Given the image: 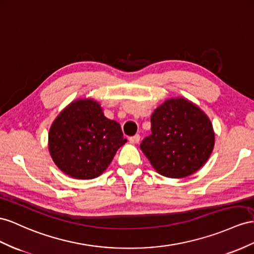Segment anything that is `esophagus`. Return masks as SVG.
I'll list each match as a JSON object with an SVG mask.
<instances>
[{
  "instance_id": "obj_1",
  "label": "esophagus",
  "mask_w": 254,
  "mask_h": 254,
  "mask_svg": "<svg viewBox=\"0 0 254 254\" xmlns=\"http://www.w3.org/2000/svg\"><path fill=\"white\" fill-rule=\"evenodd\" d=\"M129 142L131 144H138L139 140H140V136L139 135H135V136H132V137H129Z\"/></svg>"
}]
</instances>
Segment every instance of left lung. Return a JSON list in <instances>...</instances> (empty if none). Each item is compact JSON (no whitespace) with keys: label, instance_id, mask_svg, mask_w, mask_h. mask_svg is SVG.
Wrapping results in <instances>:
<instances>
[{"label":"left lung","instance_id":"obj_1","mask_svg":"<svg viewBox=\"0 0 254 254\" xmlns=\"http://www.w3.org/2000/svg\"><path fill=\"white\" fill-rule=\"evenodd\" d=\"M151 132L140 149L154 170L168 178H184L197 172L214 147L210 119L185 97H171L154 109Z\"/></svg>","mask_w":254,"mask_h":254}]
</instances>
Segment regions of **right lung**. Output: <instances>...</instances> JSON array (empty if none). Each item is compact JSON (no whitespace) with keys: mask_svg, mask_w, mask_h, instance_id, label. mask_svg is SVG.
Masks as SVG:
<instances>
[{"mask_svg":"<svg viewBox=\"0 0 254 254\" xmlns=\"http://www.w3.org/2000/svg\"><path fill=\"white\" fill-rule=\"evenodd\" d=\"M127 142L120 125L104 116L93 99L73 101L58 115L48 133L51 159L75 179L99 177Z\"/></svg>","mask_w":254,"mask_h":254,"instance_id":"obj_1","label":"right lung"}]
</instances>
